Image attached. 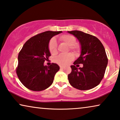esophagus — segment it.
<instances>
[{
  "label": "esophagus",
  "mask_w": 120,
  "mask_h": 120,
  "mask_svg": "<svg viewBox=\"0 0 120 120\" xmlns=\"http://www.w3.org/2000/svg\"><path fill=\"white\" fill-rule=\"evenodd\" d=\"M60 69H64V68H65V67L62 66H60Z\"/></svg>",
  "instance_id": "obj_1"
}]
</instances>
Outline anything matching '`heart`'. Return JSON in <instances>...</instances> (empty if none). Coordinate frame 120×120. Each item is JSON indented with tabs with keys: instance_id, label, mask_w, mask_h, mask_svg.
<instances>
[{
	"instance_id": "heart-1",
	"label": "heart",
	"mask_w": 120,
	"mask_h": 120,
	"mask_svg": "<svg viewBox=\"0 0 120 120\" xmlns=\"http://www.w3.org/2000/svg\"><path fill=\"white\" fill-rule=\"evenodd\" d=\"M60 40L65 43L69 47V49L75 53H77L79 50V46L75 43L76 39L75 37L71 35L65 34L60 37ZM48 49L52 55H55L57 54V43L55 38H52L49 42ZM74 59V56L72 53H68L67 54H61L56 58L55 61L59 65L66 66L68 65Z\"/></svg>"
}]
</instances>
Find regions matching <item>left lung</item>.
<instances>
[{"label":"left lung","mask_w":120,"mask_h":120,"mask_svg":"<svg viewBox=\"0 0 120 120\" xmlns=\"http://www.w3.org/2000/svg\"><path fill=\"white\" fill-rule=\"evenodd\" d=\"M67 32L77 38L81 45L80 56L74 62V65L71 66L69 82L79 90H90L97 86L104 77L108 64L105 49L95 36L78 30ZM81 63L83 65L82 68H77L75 66Z\"/></svg>","instance_id":"1"}]
</instances>
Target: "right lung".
<instances>
[{"label": "right lung", "instance_id": "obj_1", "mask_svg": "<svg viewBox=\"0 0 120 120\" xmlns=\"http://www.w3.org/2000/svg\"><path fill=\"white\" fill-rule=\"evenodd\" d=\"M61 31H47L29 39L19 52L16 73L21 82L30 90L40 91L50 86L60 67L56 64L45 66L50 55V40Z\"/></svg>", "mask_w": 120, "mask_h": 120}]
</instances>
